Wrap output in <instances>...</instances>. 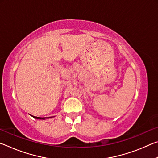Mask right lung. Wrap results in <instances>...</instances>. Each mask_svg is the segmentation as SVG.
I'll use <instances>...</instances> for the list:
<instances>
[{
    "label": "right lung",
    "instance_id": "1",
    "mask_svg": "<svg viewBox=\"0 0 158 158\" xmlns=\"http://www.w3.org/2000/svg\"><path fill=\"white\" fill-rule=\"evenodd\" d=\"M33 116L34 118H36V119H43V120H44L45 118H52V117H45V118H41V117H36V116Z\"/></svg>",
    "mask_w": 158,
    "mask_h": 158
}]
</instances>
